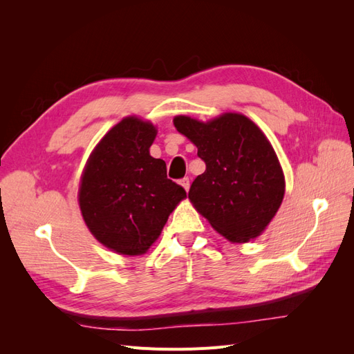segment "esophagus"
Masks as SVG:
<instances>
[{
    "mask_svg": "<svg viewBox=\"0 0 354 354\" xmlns=\"http://www.w3.org/2000/svg\"><path fill=\"white\" fill-rule=\"evenodd\" d=\"M180 185L185 187V190H186V192H189V187H190V181H189V178H187V177L181 178V180H180Z\"/></svg>",
    "mask_w": 354,
    "mask_h": 354,
    "instance_id": "1",
    "label": "esophagus"
}]
</instances>
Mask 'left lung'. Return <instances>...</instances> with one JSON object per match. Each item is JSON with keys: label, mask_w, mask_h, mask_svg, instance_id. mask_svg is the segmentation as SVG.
<instances>
[{"label": "left lung", "mask_w": 354, "mask_h": 354, "mask_svg": "<svg viewBox=\"0 0 354 354\" xmlns=\"http://www.w3.org/2000/svg\"><path fill=\"white\" fill-rule=\"evenodd\" d=\"M174 125L207 165L189 190L196 211L230 242L260 236L285 195L279 159L264 133L241 113L208 122L180 115Z\"/></svg>", "instance_id": "left-lung-1"}]
</instances>
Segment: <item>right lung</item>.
I'll use <instances>...</instances> for the list:
<instances>
[{
    "label": "right lung",
    "mask_w": 354,
    "mask_h": 354,
    "mask_svg": "<svg viewBox=\"0 0 354 354\" xmlns=\"http://www.w3.org/2000/svg\"><path fill=\"white\" fill-rule=\"evenodd\" d=\"M156 128L124 118L91 152L80 185V208L93 236L122 255H142L159 238L186 190L167 178L149 147Z\"/></svg>",
    "instance_id": "1"
}]
</instances>
